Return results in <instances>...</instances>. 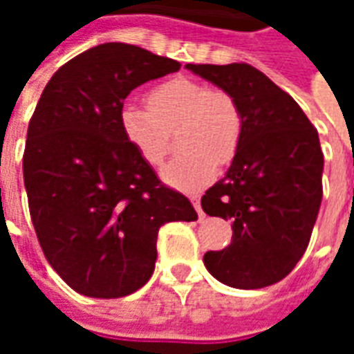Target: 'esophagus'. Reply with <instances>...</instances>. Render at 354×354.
Listing matches in <instances>:
<instances>
[{"label": "esophagus", "instance_id": "1", "mask_svg": "<svg viewBox=\"0 0 354 354\" xmlns=\"http://www.w3.org/2000/svg\"><path fill=\"white\" fill-rule=\"evenodd\" d=\"M192 203H193V207H195V210H197V214H199V220H203V218H205V212H203V208H201L199 195H192Z\"/></svg>", "mask_w": 354, "mask_h": 354}]
</instances>
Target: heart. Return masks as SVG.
<instances>
[{
    "label": "heart",
    "instance_id": "b5f03b06",
    "mask_svg": "<svg viewBox=\"0 0 354 354\" xmlns=\"http://www.w3.org/2000/svg\"><path fill=\"white\" fill-rule=\"evenodd\" d=\"M178 132L184 149L162 169V180L180 189L208 184L218 165H230L243 140V115L237 102L222 88L189 77L162 81L146 94V108L123 104L119 131L124 142L149 167H159Z\"/></svg>",
    "mask_w": 354,
    "mask_h": 354
}]
</instances>
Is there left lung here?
<instances>
[{
    "label": "left lung",
    "mask_w": 354,
    "mask_h": 354,
    "mask_svg": "<svg viewBox=\"0 0 354 354\" xmlns=\"http://www.w3.org/2000/svg\"><path fill=\"white\" fill-rule=\"evenodd\" d=\"M237 102L243 140L225 176L201 199L208 216L231 220V245L205 254L208 273L256 290L282 281L311 239L322 201L319 132L297 102L245 62L187 64Z\"/></svg>",
    "instance_id": "obj_1"
}]
</instances>
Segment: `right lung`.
<instances>
[{
    "mask_svg": "<svg viewBox=\"0 0 354 354\" xmlns=\"http://www.w3.org/2000/svg\"><path fill=\"white\" fill-rule=\"evenodd\" d=\"M180 62L129 43L81 53L50 77L28 124V207L45 258L88 297L129 296L153 274L167 222H195L185 195L161 184L119 131L132 88Z\"/></svg>",
    "mask_w": 354,
    "mask_h": 354,
    "instance_id": "right-lung-1",
    "label": "right lung"
}]
</instances>
